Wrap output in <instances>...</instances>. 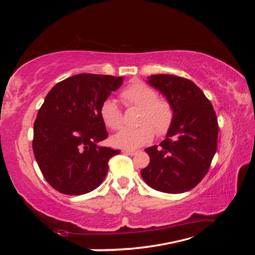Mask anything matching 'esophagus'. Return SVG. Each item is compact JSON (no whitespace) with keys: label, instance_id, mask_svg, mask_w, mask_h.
I'll use <instances>...</instances> for the list:
<instances>
[{"label":"esophagus","instance_id":"obj_1","mask_svg":"<svg viewBox=\"0 0 255 255\" xmlns=\"http://www.w3.org/2000/svg\"><path fill=\"white\" fill-rule=\"evenodd\" d=\"M123 153L127 154V155H135L137 153V150H135V149H124Z\"/></svg>","mask_w":255,"mask_h":255}]
</instances>
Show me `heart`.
Segmentation results:
<instances>
[{"mask_svg":"<svg viewBox=\"0 0 255 255\" xmlns=\"http://www.w3.org/2000/svg\"><path fill=\"white\" fill-rule=\"evenodd\" d=\"M122 99L127 106L140 108L137 123L140 126L125 128L111 137V143L116 147L136 149L141 147L154 138V130L157 135L169 131L173 122V109L169 101L158 99L153 88L141 82L132 83L122 92ZM103 123L110 129H118L123 125V112L115 99H106L100 107Z\"/></svg>","mask_w":255,"mask_h":255,"instance_id":"1","label":"heart"}]
</instances>
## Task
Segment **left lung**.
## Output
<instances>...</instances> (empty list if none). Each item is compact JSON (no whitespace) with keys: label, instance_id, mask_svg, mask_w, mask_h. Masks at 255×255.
<instances>
[{"label":"left lung","instance_id":"obj_1","mask_svg":"<svg viewBox=\"0 0 255 255\" xmlns=\"http://www.w3.org/2000/svg\"><path fill=\"white\" fill-rule=\"evenodd\" d=\"M173 109L165 139L146 148L149 164L140 171L150 188L165 193L189 191L204 179L217 149L215 110L192 81L170 74L147 77Z\"/></svg>","mask_w":255,"mask_h":255}]
</instances>
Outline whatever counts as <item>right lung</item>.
Here are the masks:
<instances>
[{"label":"right lung","mask_w":255,"mask_h":255,"mask_svg":"<svg viewBox=\"0 0 255 255\" xmlns=\"http://www.w3.org/2000/svg\"><path fill=\"white\" fill-rule=\"evenodd\" d=\"M124 77L77 74L56 84L33 125L32 149L42 175L57 191L80 196L97 189L109 159L120 153L99 145L108 132L100 107Z\"/></svg>","instance_id":"right-lung-1"}]
</instances>
